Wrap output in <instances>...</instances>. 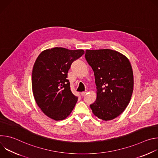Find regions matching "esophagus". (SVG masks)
Instances as JSON below:
<instances>
[{
	"label": "esophagus",
	"mask_w": 158,
	"mask_h": 158,
	"mask_svg": "<svg viewBox=\"0 0 158 158\" xmlns=\"http://www.w3.org/2000/svg\"><path fill=\"white\" fill-rule=\"evenodd\" d=\"M87 93V91H84V92H82L81 93V95L82 96H84L85 94Z\"/></svg>",
	"instance_id": "34e87169"
}]
</instances>
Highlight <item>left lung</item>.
Listing matches in <instances>:
<instances>
[{
    "instance_id": "obj_1",
    "label": "left lung",
    "mask_w": 158,
    "mask_h": 158,
    "mask_svg": "<svg viewBox=\"0 0 158 158\" xmlns=\"http://www.w3.org/2000/svg\"><path fill=\"white\" fill-rule=\"evenodd\" d=\"M85 59L94 73L96 101L90 105L95 116L103 121L119 116L129 104L134 78L129 59L111 49L86 50Z\"/></svg>"
}]
</instances>
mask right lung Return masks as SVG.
<instances>
[{
    "label": "right lung",
    "mask_w": 158,
    "mask_h": 158,
    "mask_svg": "<svg viewBox=\"0 0 158 158\" xmlns=\"http://www.w3.org/2000/svg\"><path fill=\"white\" fill-rule=\"evenodd\" d=\"M84 54L82 49L54 48L42 51L32 69L34 99L44 113L50 118L65 119L73 110L78 98L71 91L67 73L72 63Z\"/></svg>",
    "instance_id": "1"
}]
</instances>
